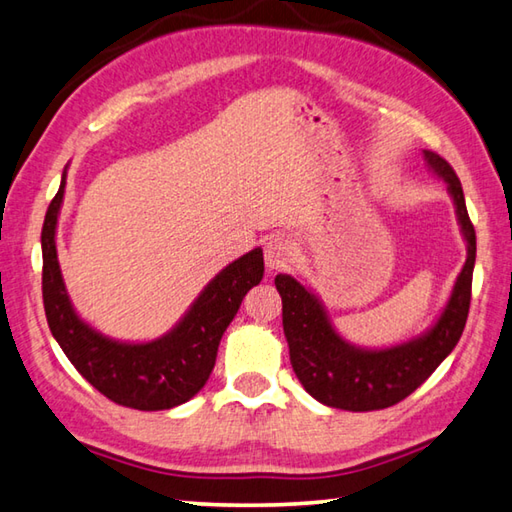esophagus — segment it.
I'll list each match as a JSON object with an SVG mask.
<instances>
[{
    "instance_id": "34e87169",
    "label": "esophagus",
    "mask_w": 512,
    "mask_h": 512,
    "mask_svg": "<svg viewBox=\"0 0 512 512\" xmlns=\"http://www.w3.org/2000/svg\"><path fill=\"white\" fill-rule=\"evenodd\" d=\"M296 256V243L285 234L269 236L265 243V265L269 272H276V269H283L292 263Z\"/></svg>"
}]
</instances>
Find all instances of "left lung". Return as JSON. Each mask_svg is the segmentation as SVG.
Instances as JSON below:
<instances>
[{
  "instance_id": "left-lung-1",
  "label": "left lung",
  "mask_w": 512,
  "mask_h": 512,
  "mask_svg": "<svg viewBox=\"0 0 512 512\" xmlns=\"http://www.w3.org/2000/svg\"><path fill=\"white\" fill-rule=\"evenodd\" d=\"M423 158L448 185L468 247L464 269L457 276L441 316L428 332L383 350L356 347L336 334L323 303L310 287L289 274L274 278L283 298V332L292 368L303 388L330 408L370 412L403 401L455 350L466 327L477 254L475 227L468 218L464 189L455 169L435 151H423Z\"/></svg>"
}]
</instances>
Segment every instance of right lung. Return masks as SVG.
<instances>
[{
    "label": "right lung",
    "mask_w": 512,
    "mask_h": 512,
    "mask_svg": "<svg viewBox=\"0 0 512 512\" xmlns=\"http://www.w3.org/2000/svg\"><path fill=\"white\" fill-rule=\"evenodd\" d=\"M64 187L66 169L42 227V296L55 341L75 370L120 406L169 410L196 397L214 370L227 325L234 321L249 289L263 281V249H252L211 278L187 314L160 339L115 341L82 321L66 292L55 247Z\"/></svg>",
    "instance_id": "right-lung-1"
}]
</instances>
